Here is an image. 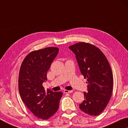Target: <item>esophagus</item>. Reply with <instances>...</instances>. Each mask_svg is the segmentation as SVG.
Here are the masks:
<instances>
[{
	"label": "esophagus",
	"instance_id": "obj_1",
	"mask_svg": "<svg viewBox=\"0 0 128 128\" xmlns=\"http://www.w3.org/2000/svg\"><path fill=\"white\" fill-rule=\"evenodd\" d=\"M72 92H73V90H64V93H72Z\"/></svg>",
	"mask_w": 128,
	"mask_h": 128
}]
</instances>
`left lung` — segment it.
Returning <instances> with one entry per match:
<instances>
[{
    "label": "left lung",
    "mask_w": 128,
    "mask_h": 128,
    "mask_svg": "<svg viewBox=\"0 0 128 128\" xmlns=\"http://www.w3.org/2000/svg\"><path fill=\"white\" fill-rule=\"evenodd\" d=\"M68 48L74 53L80 72L87 78L88 92L80 109L90 116H98L106 107L113 90V74L103 52L93 44L80 42Z\"/></svg>",
    "instance_id": "8db88e82"
}]
</instances>
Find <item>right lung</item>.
<instances>
[{
	"label": "right lung",
	"instance_id": "add662e5",
	"mask_svg": "<svg viewBox=\"0 0 128 128\" xmlns=\"http://www.w3.org/2000/svg\"><path fill=\"white\" fill-rule=\"evenodd\" d=\"M59 48H46L31 52L26 56L19 71L18 86L23 102L35 116L48 120L56 113L61 92L46 90L43 86L47 81V72L57 56Z\"/></svg>",
	"mask_w": 128,
	"mask_h": 128
}]
</instances>
